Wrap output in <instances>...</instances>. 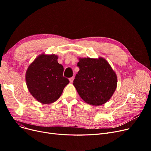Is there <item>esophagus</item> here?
I'll use <instances>...</instances> for the list:
<instances>
[{
    "instance_id": "esophagus-1",
    "label": "esophagus",
    "mask_w": 151,
    "mask_h": 151,
    "mask_svg": "<svg viewBox=\"0 0 151 151\" xmlns=\"http://www.w3.org/2000/svg\"><path fill=\"white\" fill-rule=\"evenodd\" d=\"M69 80H70V83H73V80H74V78H73V77L70 78L69 79Z\"/></svg>"
}]
</instances>
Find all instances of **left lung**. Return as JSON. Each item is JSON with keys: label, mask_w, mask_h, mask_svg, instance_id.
<instances>
[{"label": "left lung", "mask_w": 151, "mask_h": 151, "mask_svg": "<svg viewBox=\"0 0 151 151\" xmlns=\"http://www.w3.org/2000/svg\"><path fill=\"white\" fill-rule=\"evenodd\" d=\"M80 71L73 85L82 99L91 105L99 106L111 97L117 87V76L104 58L79 59Z\"/></svg>", "instance_id": "left-lung-1"}]
</instances>
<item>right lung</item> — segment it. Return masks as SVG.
Segmentation results:
<instances>
[{
  "label": "right lung",
  "mask_w": 151,
  "mask_h": 151,
  "mask_svg": "<svg viewBox=\"0 0 151 151\" xmlns=\"http://www.w3.org/2000/svg\"><path fill=\"white\" fill-rule=\"evenodd\" d=\"M54 54H42L28 67L26 80L28 89L35 99L43 104L56 101L61 96L68 79L63 76V67Z\"/></svg>",
  "instance_id": "add662e5"
}]
</instances>
